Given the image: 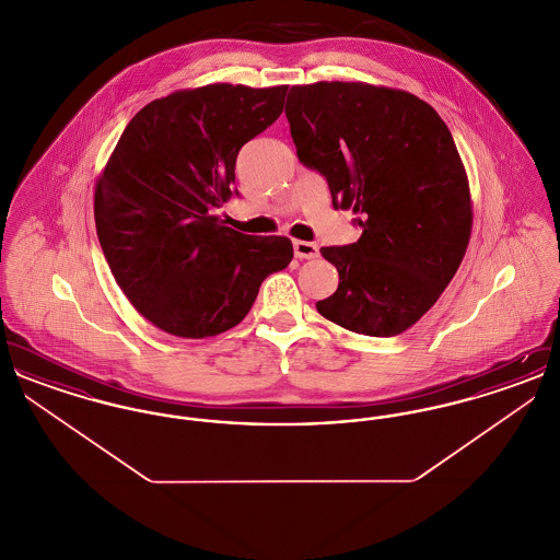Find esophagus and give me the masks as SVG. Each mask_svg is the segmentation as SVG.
I'll use <instances>...</instances> for the list:
<instances>
[{"label": "esophagus", "instance_id": "34e87169", "mask_svg": "<svg viewBox=\"0 0 560 560\" xmlns=\"http://www.w3.org/2000/svg\"><path fill=\"white\" fill-rule=\"evenodd\" d=\"M293 254H295V258L311 260V258L319 256V245L311 243V241H293Z\"/></svg>", "mask_w": 560, "mask_h": 560}]
</instances>
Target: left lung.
<instances>
[{
  "instance_id": "left-lung-1",
  "label": "left lung",
  "mask_w": 560,
  "mask_h": 560,
  "mask_svg": "<svg viewBox=\"0 0 560 560\" xmlns=\"http://www.w3.org/2000/svg\"><path fill=\"white\" fill-rule=\"evenodd\" d=\"M285 115L298 160L361 229L357 243L320 247L340 283L317 311L361 336H397L450 285L470 240L450 128L413 94L347 81L293 85Z\"/></svg>"
}]
</instances>
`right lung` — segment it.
<instances>
[{"label": "right lung", "instance_id": "right-lung-1", "mask_svg": "<svg viewBox=\"0 0 560 560\" xmlns=\"http://www.w3.org/2000/svg\"><path fill=\"white\" fill-rule=\"evenodd\" d=\"M288 85L213 83L140 108L96 185L94 218L117 285L163 331L208 338L249 313L288 237H254L213 215L240 195L241 147L283 110Z\"/></svg>", "mask_w": 560, "mask_h": 560}]
</instances>
